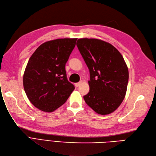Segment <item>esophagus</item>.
I'll return each mask as SVG.
<instances>
[{
  "mask_svg": "<svg viewBox=\"0 0 156 156\" xmlns=\"http://www.w3.org/2000/svg\"><path fill=\"white\" fill-rule=\"evenodd\" d=\"M82 83V81H80V82H78V83H75V86L76 87H78L79 85Z\"/></svg>",
  "mask_w": 156,
  "mask_h": 156,
  "instance_id": "1",
  "label": "esophagus"
}]
</instances>
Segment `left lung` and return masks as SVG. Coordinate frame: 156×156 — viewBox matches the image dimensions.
Wrapping results in <instances>:
<instances>
[{"label":"left lung","mask_w":156,"mask_h":156,"mask_svg":"<svg viewBox=\"0 0 156 156\" xmlns=\"http://www.w3.org/2000/svg\"><path fill=\"white\" fill-rule=\"evenodd\" d=\"M76 45L90 73L85 102L98 114L112 113L121 104L127 90L129 73L122 56L100 39H79Z\"/></svg>","instance_id":"1"}]
</instances>
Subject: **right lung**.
Instances as JSON below:
<instances>
[{"mask_svg":"<svg viewBox=\"0 0 156 156\" xmlns=\"http://www.w3.org/2000/svg\"><path fill=\"white\" fill-rule=\"evenodd\" d=\"M76 40L64 38L45 42L28 60L23 75L24 89L30 102L43 112L55 111L74 91L65 67Z\"/></svg>","mask_w":156,"mask_h":156,"instance_id":"add662e5","label":"right lung"}]
</instances>
